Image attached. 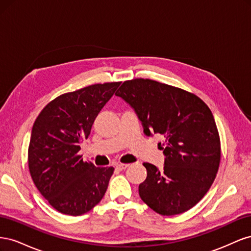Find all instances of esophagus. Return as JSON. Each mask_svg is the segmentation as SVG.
<instances>
[{"mask_svg":"<svg viewBox=\"0 0 251 251\" xmlns=\"http://www.w3.org/2000/svg\"><path fill=\"white\" fill-rule=\"evenodd\" d=\"M116 169L117 170H119V171H124V170H126L127 166H128V164H124V163H117L116 165Z\"/></svg>","mask_w":251,"mask_h":251,"instance_id":"1","label":"esophagus"}]
</instances>
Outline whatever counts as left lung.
Instances as JSON below:
<instances>
[{"mask_svg": "<svg viewBox=\"0 0 251 251\" xmlns=\"http://www.w3.org/2000/svg\"><path fill=\"white\" fill-rule=\"evenodd\" d=\"M115 95L135 111L144 134L164 139L163 169L143 163L148 176L139 184L141 200L162 216L194 207L211 186L221 159L209 108L195 94L151 79L125 81Z\"/></svg>", "mask_w": 251, "mask_h": 251, "instance_id": "left-lung-1", "label": "left lung"}]
</instances>
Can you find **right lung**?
<instances>
[{
	"instance_id": "1",
	"label": "right lung",
	"mask_w": 251,
	"mask_h": 251,
	"mask_svg": "<svg viewBox=\"0 0 251 251\" xmlns=\"http://www.w3.org/2000/svg\"><path fill=\"white\" fill-rule=\"evenodd\" d=\"M119 85L97 83L60 95L34 121L28 150L30 175L44 198L62 214H86L107 191L114 168L83 162L78 151Z\"/></svg>"
}]
</instances>
